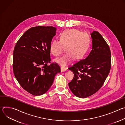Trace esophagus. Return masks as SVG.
I'll return each instance as SVG.
<instances>
[{
  "label": "esophagus",
  "instance_id": "obj_1",
  "mask_svg": "<svg viewBox=\"0 0 125 125\" xmlns=\"http://www.w3.org/2000/svg\"><path fill=\"white\" fill-rule=\"evenodd\" d=\"M67 70V68H66V67H61V72H64V71H66Z\"/></svg>",
  "mask_w": 125,
  "mask_h": 125
}]
</instances>
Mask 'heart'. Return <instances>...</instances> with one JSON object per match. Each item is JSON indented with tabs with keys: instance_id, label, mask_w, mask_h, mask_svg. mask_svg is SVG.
<instances>
[{
	"instance_id": "obj_1",
	"label": "heart",
	"mask_w": 125,
	"mask_h": 125,
	"mask_svg": "<svg viewBox=\"0 0 125 125\" xmlns=\"http://www.w3.org/2000/svg\"><path fill=\"white\" fill-rule=\"evenodd\" d=\"M90 37L84 32L77 29H68L63 31L59 36V41L53 40L50 45V51L54 56L65 54L54 59V62L65 66L74 59H81L87 52L90 45Z\"/></svg>"
}]
</instances>
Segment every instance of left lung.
Instances as JSON below:
<instances>
[{
  "mask_svg": "<svg viewBox=\"0 0 125 125\" xmlns=\"http://www.w3.org/2000/svg\"><path fill=\"white\" fill-rule=\"evenodd\" d=\"M92 50L85 58L69 67L74 78L69 83L71 92L80 98L90 96L102 87L111 66V54L109 45L98 31L91 33Z\"/></svg>",
  "mask_w": 125,
  "mask_h": 125,
  "instance_id": "8db88e82",
  "label": "left lung"
}]
</instances>
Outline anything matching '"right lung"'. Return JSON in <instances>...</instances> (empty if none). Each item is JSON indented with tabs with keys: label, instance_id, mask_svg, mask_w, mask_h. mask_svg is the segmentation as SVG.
<instances>
[{
	"label": "right lung",
	"instance_id": "right-lung-1",
	"mask_svg": "<svg viewBox=\"0 0 125 125\" xmlns=\"http://www.w3.org/2000/svg\"><path fill=\"white\" fill-rule=\"evenodd\" d=\"M56 30L52 26L31 28L15 46L14 76L22 88L33 95L45 94L52 84L55 75L61 72L57 63L50 62V45Z\"/></svg>",
	"mask_w": 125,
	"mask_h": 125
}]
</instances>
